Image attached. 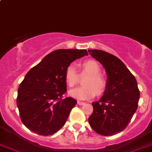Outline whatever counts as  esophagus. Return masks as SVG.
I'll return each instance as SVG.
<instances>
[{
    "label": "esophagus",
    "mask_w": 152,
    "mask_h": 152,
    "mask_svg": "<svg viewBox=\"0 0 152 152\" xmlns=\"http://www.w3.org/2000/svg\"><path fill=\"white\" fill-rule=\"evenodd\" d=\"M77 104H79V105H84V104H85V103L82 102H80V101H78Z\"/></svg>",
    "instance_id": "1"
}]
</instances>
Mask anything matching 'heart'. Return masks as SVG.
<instances>
[{
    "mask_svg": "<svg viewBox=\"0 0 152 152\" xmlns=\"http://www.w3.org/2000/svg\"><path fill=\"white\" fill-rule=\"evenodd\" d=\"M80 67V74H88V76L82 81L83 86L71 90L69 94L81 100L90 99L95 95H102L107 89V82L105 78L100 74L101 69L98 63L94 60H86L81 64ZM64 76L66 84L70 88H73L79 80L77 72L72 65L65 69Z\"/></svg>",
    "mask_w": 152,
    "mask_h": 152,
    "instance_id": "1",
    "label": "heart"
}]
</instances>
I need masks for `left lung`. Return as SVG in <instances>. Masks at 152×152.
I'll list each match as a JSON object with an SVG mask.
<instances>
[{
    "label": "left lung",
    "instance_id": "1",
    "mask_svg": "<svg viewBox=\"0 0 152 152\" xmlns=\"http://www.w3.org/2000/svg\"><path fill=\"white\" fill-rule=\"evenodd\" d=\"M107 73V87L99 101L92 103L94 111L88 118L94 132L112 136L124 130L136 112L140 91L134 76L115 56L99 50H88Z\"/></svg>",
    "mask_w": 152,
    "mask_h": 152
}]
</instances>
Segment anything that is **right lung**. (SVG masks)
I'll return each instance as SVG.
<instances>
[{"mask_svg": "<svg viewBox=\"0 0 152 152\" xmlns=\"http://www.w3.org/2000/svg\"><path fill=\"white\" fill-rule=\"evenodd\" d=\"M88 55L86 50H54L26 73L18 90L17 106L28 129L48 136L63 127L77 102L63 97L67 91L64 71L70 63Z\"/></svg>", "mask_w": 152, "mask_h": 152, "instance_id": "1", "label": "right lung"}]
</instances>
